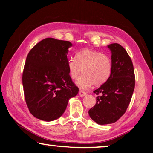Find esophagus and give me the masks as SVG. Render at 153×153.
Segmentation results:
<instances>
[{"instance_id":"esophagus-1","label":"esophagus","mask_w":153,"mask_h":153,"mask_svg":"<svg viewBox=\"0 0 153 153\" xmlns=\"http://www.w3.org/2000/svg\"><path fill=\"white\" fill-rule=\"evenodd\" d=\"M79 95L81 97H85V96L86 95V92L82 91V90H79Z\"/></svg>"}]
</instances>
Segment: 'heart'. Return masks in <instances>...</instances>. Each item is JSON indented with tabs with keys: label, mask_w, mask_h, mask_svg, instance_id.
Instances as JSON below:
<instances>
[{
	"label": "heart",
	"mask_w": 153,
	"mask_h": 153,
	"mask_svg": "<svg viewBox=\"0 0 153 153\" xmlns=\"http://www.w3.org/2000/svg\"><path fill=\"white\" fill-rule=\"evenodd\" d=\"M74 59L67 62V70L69 76L76 80L80 89L87 90L93 84L100 86L104 84L111 76L112 61L110 56L100 52L86 48L77 53Z\"/></svg>",
	"instance_id": "1"
}]
</instances>
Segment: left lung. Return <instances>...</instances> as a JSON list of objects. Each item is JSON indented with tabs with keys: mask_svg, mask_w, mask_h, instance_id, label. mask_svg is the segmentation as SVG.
<instances>
[{
	"mask_svg": "<svg viewBox=\"0 0 153 153\" xmlns=\"http://www.w3.org/2000/svg\"><path fill=\"white\" fill-rule=\"evenodd\" d=\"M107 48L111 53L112 71L107 81L94 91L99 96L88 111L90 118L99 125L115 123L126 113L135 87L132 61L126 49L117 43Z\"/></svg>",
	"mask_w": 153,
	"mask_h": 153,
	"instance_id": "left-lung-1",
	"label": "left lung"
}]
</instances>
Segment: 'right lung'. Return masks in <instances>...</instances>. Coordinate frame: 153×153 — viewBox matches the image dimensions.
<instances>
[{
	"mask_svg": "<svg viewBox=\"0 0 153 153\" xmlns=\"http://www.w3.org/2000/svg\"><path fill=\"white\" fill-rule=\"evenodd\" d=\"M69 41L48 38L31 49L25 61L22 83L27 107L32 115L45 121L57 120L78 88L67 70Z\"/></svg>",
	"mask_w": 153,
	"mask_h": 153,
	"instance_id": "add662e5",
	"label": "right lung"
}]
</instances>
